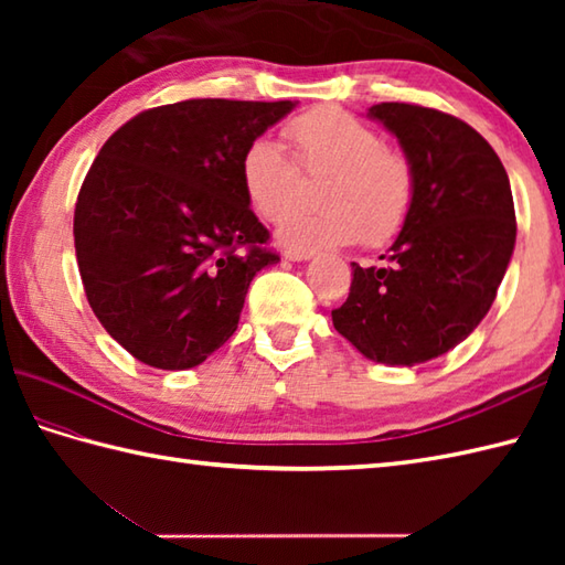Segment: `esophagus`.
I'll return each instance as SVG.
<instances>
[{
    "label": "esophagus",
    "instance_id": "1",
    "mask_svg": "<svg viewBox=\"0 0 565 565\" xmlns=\"http://www.w3.org/2000/svg\"><path fill=\"white\" fill-rule=\"evenodd\" d=\"M284 257L291 259V262H306V259L313 257V249H298V247L296 249H286Z\"/></svg>",
    "mask_w": 565,
    "mask_h": 565
}]
</instances>
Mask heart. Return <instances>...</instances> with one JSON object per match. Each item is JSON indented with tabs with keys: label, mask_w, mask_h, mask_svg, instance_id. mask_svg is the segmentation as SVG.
<instances>
[{
	"label": "heart",
	"mask_w": 565,
	"mask_h": 565,
	"mask_svg": "<svg viewBox=\"0 0 565 565\" xmlns=\"http://www.w3.org/2000/svg\"><path fill=\"white\" fill-rule=\"evenodd\" d=\"M294 148L289 158L279 142H249L239 160L245 199L264 221L279 223L301 201L303 174L322 177L320 211L296 213L281 225L284 245L310 249L350 245H383L411 218L417 177L401 150L386 148L374 128L334 106H322L286 126Z\"/></svg>",
	"instance_id": "1"
}]
</instances>
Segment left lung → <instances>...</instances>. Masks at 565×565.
<instances>
[{
	"mask_svg": "<svg viewBox=\"0 0 565 565\" xmlns=\"http://www.w3.org/2000/svg\"><path fill=\"white\" fill-rule=\"evenodd\" d=\"M413 162L417 194L383 267H359L332 326L371 362L415 366L447 354L495 301L518 237L512 189L490 142L417 104L369 109Z\"/></svg>",
	"mask_w": 565,
	"mask_h": 565,
	"instance_id": "8db88e82",
	"label": "left lung"
}]
</instances>
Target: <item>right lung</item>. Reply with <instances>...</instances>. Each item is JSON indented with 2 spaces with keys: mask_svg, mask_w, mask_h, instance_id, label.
Listing matches in <instances>:
<instances>
[{
  "mask_svg": "<svg viewBox=\"0 0 565 565\" xmlns=\"http://www.w3.org/2000/svg\"><path fill=\"white\" fill-rule=\"evenodd\" d=\"M294 102L189 99L104 142L75 206L84 294L138 362L199 366L237 330L249 281L279 255L239 182L243 152Z\"/></svg>",
  "mask_w": 565,
  "mask_h": 565,
  "instance_id": "add662e5",
  "label": "right lung"
}]
</instances>
